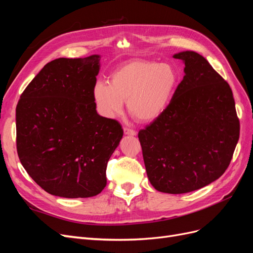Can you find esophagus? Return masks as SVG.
Wrapping results in <instances>:
<instances>
[{
  "mask_svg": "<svg viewBox=\"0 0 253 253\" xmlns=\"http://www.w3.org/2000/svg\"><path fill=\"white\" fill-rule=\"evenodd\" d=\"M124 133L128 136H136V134H137V132L134 131V129L127 128V127H124Z\"/></svg>",
  "mask_w": 253,
  "mask_h": 253,
  "instance_id": "34e87169",
  "label": "esophagus"
}]
</instances>
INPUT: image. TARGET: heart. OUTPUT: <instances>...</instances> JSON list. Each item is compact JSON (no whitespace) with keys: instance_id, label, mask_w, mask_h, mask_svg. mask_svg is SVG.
<instances>
[{"instance_id":"heart-1","label":"heart","mask_w":253,"mask_h":253,"mask_svg":"<svg viewBox=\"0 0 253 253\" xmlns=\"http://www.w3.org/2000/svg\"><path fill=\"white\" fill-rule=\"evenodd\" d=\"M179 82V75L170 63L135 59L118 66L111 83L98 81L93 87V100L105 118L127 112L141 124L159 118L169 106Z\"/></svg>"}]
</instances>
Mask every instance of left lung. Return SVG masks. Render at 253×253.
Masks as SVG:
<instances>
[{
    "label": "left lung",
    "mask_w": 253,
    "mask_h": 253,
    "mask_svg": "<svg viewBox=\"0 0 253 253\" xmlns=\"http://www.w3.org/2000/svg\"><path fill=\"white\" fill-rule=\"evenodd\" d=\"M185 76L164 114L138 138L151 185L182 194L219 178L240 137V120L227 81L200 53L181 51Z\"/></svg>",
    "instance_id": "8db88e82"
}]
</instances>
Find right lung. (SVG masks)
I'll list each match as a JSON object with an SVG mask.
<instances>
[{"mask_svg": "<svg viewBox=\"0 0 253 253\" xmlns=\"http://www.w3.org/2000/svg\"><path fill=\"white\" fill-rule=\"evenodd\" d=\"M100 56L50 61L23 91L16 110L17 151L47 193L91 197L106 186V166L124 135L96 111Z\"/></svg>", "mask_w": 253, "mask_h": 253, "instance_id": "obj_1", "label": "right lung"}]
</instances>
